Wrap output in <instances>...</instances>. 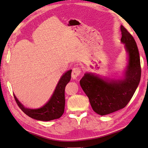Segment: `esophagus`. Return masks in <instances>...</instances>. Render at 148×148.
Listing matches in <instances>:
<instances>
[{"instance_id": "esophagus-1", "label": "esophagus", "mask_w": 148, "mask_h": 148, "mask_svg": "<svg viewBox=\"0 0 148 148\" xmlns=\"http://www.w3.org/2000/svg\"><path fill=\"white\" fill-rule=\"evenodd\" d=\"M80 73H81V69L79 67L74 68L72 71V77L74 79H77V77L80 74Z\"/></svg>"}]
</instances>
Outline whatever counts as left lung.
I'll return each mask as SVG.
<instances>
[{"label": "left lung", "mask_w": 148, "mask_h": 148, "mask_svg": "<svg viewBox=\"0 0 148 148\" xmlns=\"http://www.w3.org/2000/svg\"><path fill=\"white\" fill-rule=\"evenodd\" d=\"M121 42L125 44L128 63L124 78L103 79L92 73H85L80 85L89 99L93 110L104 116L125 108L130 101L141 79L139 51L134 38L123 26H121Z\"/></svg>", "instance_id": "1"}]
</instances>
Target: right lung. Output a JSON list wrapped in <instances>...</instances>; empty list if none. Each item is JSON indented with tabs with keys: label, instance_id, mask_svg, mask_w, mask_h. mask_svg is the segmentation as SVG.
<instances>
[{
	"label": "right lung",
	"instance_id": "obj_1",
	"mask_svg": "<svg viewBox=\"0 0 148 148\" xmlns=\"http://www.w3.org/2000/svg\"><path fill=\"white\" fill-rule=\"evenodd\" d=\"M71 72L72 70H69L61 76L51 97L49 101L42 108L36 109L25 108L18 101L15 95H13L18 106L26 115L36 120L50 121L59 119L64 113L65 106V87L71 80Z\"/></svg>",
	"mask_w": 148,
	"mask_h": 148
}]
</instances>
